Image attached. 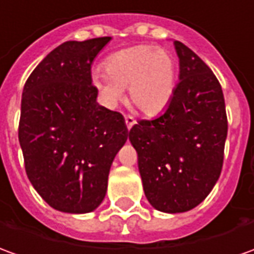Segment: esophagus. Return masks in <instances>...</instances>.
Returning a JSON list of instances; mask_svg holds the SVG:
<instances>
[{"label":"esophagus","instance_id":"1","mask_svg":"<svg viewBox=\"0 0 254 254\" xmlns=\"http://www.w3.org/2000/svg\"><path fill=\"white\" fill-rule=\"evenodd\" d=\"M125 124H127V129H130V127L136 124V121H134V118L133 117H130V115H127L125 117Z\"/></svg>","mask_w":254,"mask_h":254}]
</instances>
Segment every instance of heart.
Wrapping results in <instances>:
<instances>
[{"label": "heart", "instance_id": "obj_1", "mask_svg": "<svg viewBox=\"0 0 254 254\" xmlns=\"http://www.w3.org/2000/svg\"><path fill=\"white\" fill-rule=\"evenodd\" d=\"M104 72H92L102 100L114 109L127 89V102L141 114H161L173 97L177 64L173 53L154 45H134L110 55Z\"/></svg>", "mask_w": 254, "mask_h": 254}]
</instances>
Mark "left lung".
I'll use <instances>...</instances> for the list:
<instances>
[{
	"instance_id": "obj_1",
	"label": "left lung",
	"mask_w": 254,
	"mask_h": 254,
	"mask_svg": "<svg viewBox=\"0 0 254 254\" xmlns=\"http://www.w3.org/2000/svg\"><path fill=\"white\" fill-rule=\"evenodd\" d=\"M179 84L162 115L140 120L129 132L143 189L157 210L182 213L198 206L219 180L227 139L226 103L205 62L180 41Z\"/></svg>"
}]
</instances>
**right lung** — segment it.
Instances as JSON below:
<instances>
[{
	"label": "right lung",
	"instance_id": "right-lung-1",
	"mask_svg": "<svg viewBox=\"0 0 254 254\" xmlns=\"http://www.w3.org/2000/svg\"><path fill=\"white\" fill-rule=\"evenodd\" d=\"M111 40L67 41L34 68L22 96L19 143L35 191L65 213H89L106 196L111 164L129 132L96 102L90 67Z\"/></svg>",
	"mask_w": 254,
	"mask_h": 254
}]
</instances>
